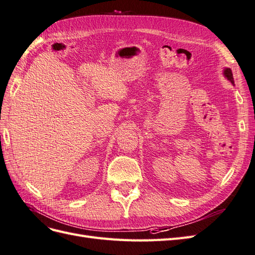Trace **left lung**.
<instances>
[{
  "mask_svg": "<svg viewBox=\"0 0 255 255\" xmlns=\"http://www.w3.org/2000/svg\"><path fill=\"white\" fill-rule=\"evenodd\" d=\"M224 76L228 78V80H230L231 83L234 84V78H233L232 70H231L230 68H225V70H224Z\"/></svg>",
  "mask_w": 255,
  "mask_h": 255,
  "instance_id": "obj_1",
  "label": "left lung"
}]
</instances>
